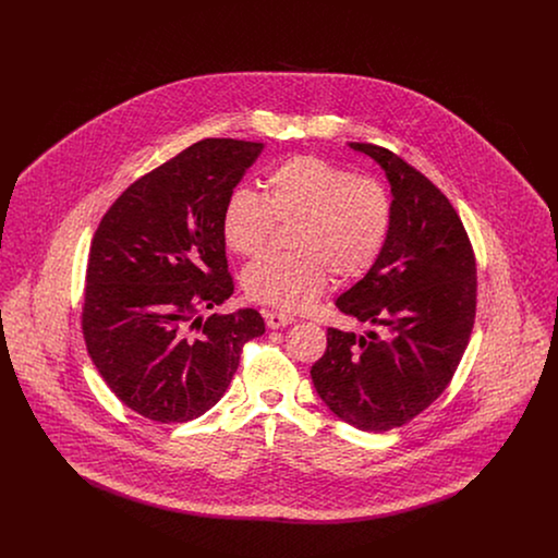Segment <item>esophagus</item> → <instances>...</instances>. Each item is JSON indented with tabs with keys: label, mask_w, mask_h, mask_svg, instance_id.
Listing matches in <instances>:
<instances>
[{
	"label": "esophagus",
	"mask_w": 558,
	"mask_h": 558,
	"mask_svg": "<svg viewBox=\"0 0 558 558\" xmlns=\"http://www.w3.org/2000/svg\"><path fill=\"white\" fill-rule=\"evenodd\" d=\"M266 322L267 326L271 328V330H276V328H284V326H289L294 322L292 316H287V314H280V312H266Z\"/></svg>",
	"instance_id": "34e87169"
}]
</instances>
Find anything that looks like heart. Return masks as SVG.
I'll return each instance as SVG.
<instances>
[{
	"mask_svg": "<svg viewBox=\"0 0 558 558\" xmlns=\"http://www.w3.org/2000/svg\"><path fill=\"white\" fill-rule=\"evenodd\" d=\"M276 221H296L291 255H264L242 271L248 299L301 312L324 291L328 271L355 280L371 271L391 234L393 201L372 178L318 157H291L266 173L264 194L236 187L221 209L226 246L255 257Z\"/></svg>",
	"mask_w": 558,
	"mask_h": 558,
	"instance_id": "b5f03b06",
	"label": "heart"
}]
</instances>
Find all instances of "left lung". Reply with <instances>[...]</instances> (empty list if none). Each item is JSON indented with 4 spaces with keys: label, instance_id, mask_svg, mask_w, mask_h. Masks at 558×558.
<instances>
[{
    "label": "left lung",
    "instance_id": "8db88e82",
    "mask_svg": "<svg viewBox=\"0 0 558 558\" xmlns=\"http://www.w3.org/2000/svg\"><path fill=\"white\" fill-rule=\"evenodd\" d=\"M347 146L385 171L393 226L378 262L335 303L385 332L328 328L312 383L335 416L380 433L412 421L448 387L475 324L477 266L439 187L387 148Z\"/></svg>",
    "mask_w": 558,
    "mask_h": 558
}]
</instances>
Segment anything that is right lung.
<instances>
[{"instance_id": "1", "label": "right lung", "mask_w": 558, "mask_h": 558, "mask_svg": "<svg viewBox=\"0 0 558 558\" xmlns=\"http://www.w3.org/2000/svg\"><path fill=\"white\" fill-rule=\"evenodd\" d=\"M264 144L211 137L135 180L89 248L83 337L110 391L155 423L198 418L223 398L257 310H201L234 292L221 209Z\"/></svg>"}]
</instances>
